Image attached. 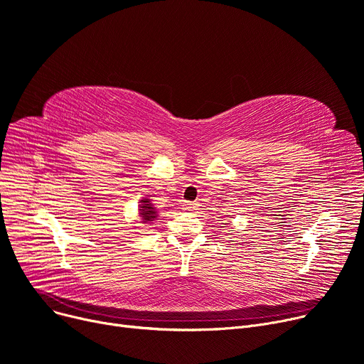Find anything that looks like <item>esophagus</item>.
<instances>
[{
	"mask_svg": "<svg viewBox=\"0 0 364 364\" xmlns=\"http://www.w3.org/2000/svg\"><path fill=\"white\" fill-rule=\"evenodd\" d=\"M182 208H183L185 211H194V210L198 208V203H183Z\"/></svg>",
	"mask_w": 364,
	"mask_h": 364,
	"instance_id": "obj_1",
	"label": "esophagus"
}]
</instances>
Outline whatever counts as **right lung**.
<instances>
[{
	"instance_id": "obj_1",
	"label": "right lung",
	"mask_w": 364,
	"mask_h": 364,
	"mask_svg": "<svg viewBox=\"0 0 364 364\" xmlns=\"http://www.w3.org/2000/svg\"><path fill=\"white\" fill-rule=\"evenodd\" d=\"M138 211H139L138 216L141 218L139 219L141 223H153L159 216V213L153 204V200H149V198H142L139 201Z\"/></svg>"
}]
</instances>
